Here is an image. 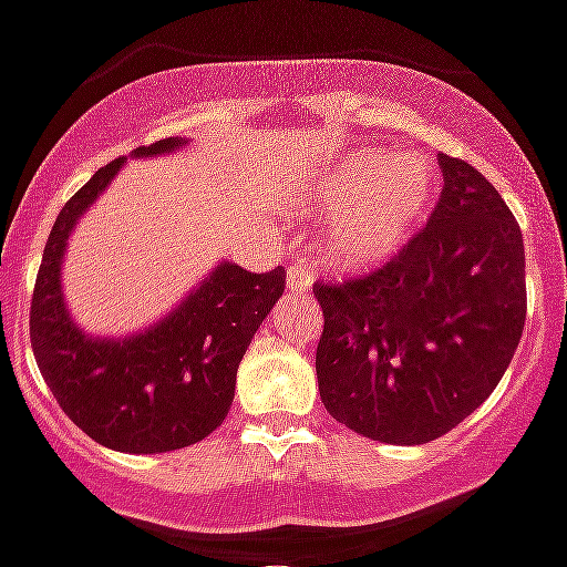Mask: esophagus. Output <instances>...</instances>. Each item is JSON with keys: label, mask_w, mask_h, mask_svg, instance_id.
<instances>
[{"label": "esophagus", "mask_w": 567, "mask_h": 567, "mask_svg": "<svg viewBox=\"0 0 567 567\" xmlns=\"http://www.w3.org/2000/svg\"><path fill=\"white\" fill-rule=\"evenodd\" d=\"M313 285V274L308 268H302V265H291V270H288V291L291 293H306L311 291Z\"/></svg>", "instance_id": "1"}]
</instances>
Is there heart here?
Wrapping results in <instances>:
<instances>
[{
    "mask_svg": "<svg viewBox=\"0 0 567 567\" xmlns=\"http://www.w3.org/2000/svg\"><path fill=\"white\" fill-rule=\"evenodd\" d=\"M437 189V169L423 155L389 158L363 150L331 166L311 193L313 207L337 210L328 230L331 254L349 265L386 256L426 213Z\"/></svg>",
    "mask_w": 567,
    "mask_h": 567,
    "instance_id": "heart-1",
    "label": "heart"
}]
</instances>
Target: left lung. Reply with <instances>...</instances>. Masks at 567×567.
Wrapping results in <instances>:
<instances>
[{"label": "left lung", "instance_id": "1", "mask_svg": "<svg viewBox=\"0 0 567 567\" xmlns=\"http://www.w3.org/2000/svg\"><path fill=\"white\" fill-rule=\"evenodd\" d=\"M437 164L441 198L392 259L313 285L326 317L322 403L383 444H430L455 430L498 386L525 328L518 221L467 161Z\"/></svg>", "mask_w": 567, "mask_h": 567}]
</instances>
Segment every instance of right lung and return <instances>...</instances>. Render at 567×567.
I'll return each instance as SVG.
<instances>
[{"instance_id":"1","label":"right lung","mask_w":567,"mask_h":567,"mask_svg":"<svg viewBox=\"0 0 567 567\" xmlns=\"http://www.w3.org/2000/svg\"><path fill=\"white\" fill-rule=\"evenodd\" d=\"M164 137L135 155L178 150ZM114 158L71 195L45 241L31 299V349L60 409L97 444L117 453H169L221 426L236 372L285 291V268L270 274L221 261L169 317L126 340L89 337L74 326L60 291L65 241L80 213L117 175Z\"/></svg>"}]
</instances>
